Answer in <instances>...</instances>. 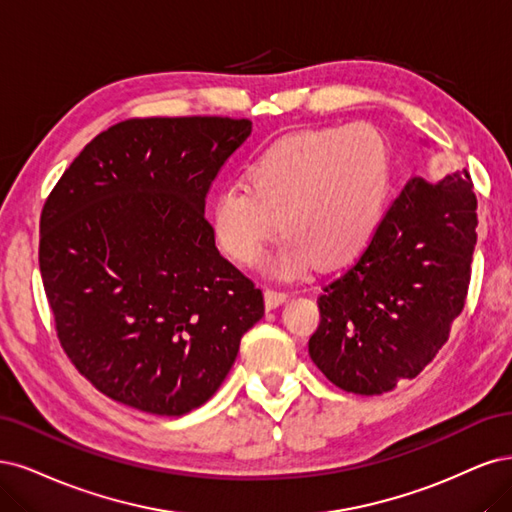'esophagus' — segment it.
<instances>
[{
    "mask_svg": "<svg viewBox=\"0 0 512 512\" xmlns=\"http://www.w3.org/2000/svg\"><path fill=\"white\" fill-rule=\"evenodd\" d=\"M289 298L287 291H278V289H266V306L272 310L276 306L283 304Z\"/></svg>",
    "mask_w": 512,
    "mask_h": 512,
    "instance_id": "obj_1",
    "label": "esophagus"
}]
</instances>
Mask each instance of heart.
Instances as JSON below:
<instances>
[{
  "instance_id": "1",
  "label": "heart",
  "mask_w": 512,
  "mask_h": 512,
  "mask_svg": "<svg viewBox=\"0 0 512 512\" xmlns=\"http://www.w3.org/2000/svg\"><path fill=\"white\" fill-rule=\"evenodd\" d=\"M249 185L227 183L212 197L210 221L221 251L244 266L287 236L276 270L340 268L368 249L389 193V151L370 125H336L280 136L253 157Z\"/></svg>"
}]
</instances>
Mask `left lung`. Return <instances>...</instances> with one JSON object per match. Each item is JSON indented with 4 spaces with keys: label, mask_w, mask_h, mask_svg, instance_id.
Wrapping results in <instances>:
<instances>
[{
    "label": "left lung",
    "mask_w": 512,
    "mask_h": 512,
    "mask_svg": "<svg viewBox=\"0 0 512 512\" xmlns=\"http://www.w3.org/2000/svg\"><path fill=\"white\" fill-rule=\"evenodd\" d=\"M476 225L466 168L408 180L368 249L319 295L308 353L327 381L381 395L430 364L466 304Z\"/></svg>",
    "instance_id": "left-lung-1"
}]
</instances>
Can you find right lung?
Returning a JSON list of instances; mask_svg holds the SVG:
<instances>
[{"mask_svg":"<svg viewBox=\"0 0 512 512\" xmlns=\"http://www.w3.org/2000/svg\"><path fill=\"white\" fill-rule=\"evenodd\" d=\"M251 136L229 117L129 119L95 136L44 202L40 272L57 338L114 402L202 406L232 370L263 293L214 244L206 195Z\"/></svg>","mask_w":512,"mask_h":512,"instance_id":"add662e5","label":"right lung"}]
</instances>
